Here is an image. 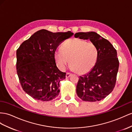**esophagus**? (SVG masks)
<instances>
[{
  "instance_id": "obj_1",
  "label": "esophagus",
  "mask_w": 132,
  "mask_h": 132,
  "mask_svg": "<svg viewBox=\"0 0 132 132\" xmlns=\"http://www.w3.org/2000/svg\"><path fill=\"white\" fill-rule=\"evenodd\" d=\"M71 75H72V74L71 73L67 72L66 73V77H67V78H68V77H70L71 76Z\"/></svg>"
}]
</instances>
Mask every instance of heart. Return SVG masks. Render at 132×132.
<instances>
[{"instance_id":"heart-1","label":"heart","mask_w":132,"mask_h":132,"mask_svg":"<svg viewBox=\"0 0 132 132\" xmlns=\"http://www.w3.org/2000/svg\"><path fill=\"white\" fill-rule=\"evenodd\" d=\"M97 50L91 42L80 38H72L63 43L61 50L55 53V59L61 69H64L69 61L71 69L79 74L89 72L95 65Z\"/></svg>"}]
</instances>
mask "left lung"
<instances>
[{
	"label": "left lung",
	"mask_w": 132,
	"mask_h": 132,
	"mask_svg": "<svg viewBox=\"0 0 132 132\" xmlns=\"http://www.w3.org/2000/svg\"><path fill=\"white\" fill-rule=\"evenodd\" d=\"M74 36L90 39L97 50L95 65L89 73L79 77L77 96L85 101H100L109 95L116 85L119 65L117 50L109 40L94 32H79Z\"/></svg>",
	"instance_id": "obj_1"
}]
</instances>
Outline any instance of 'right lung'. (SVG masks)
Listing matches in <instances>:
<instances>
[{"label": "right lung", "mask_w": 132, "mask_h": 132, "mask_svg": "<svg viewBox=\"0 0 132 132\" xmlns=\"http://www.w3.org/2000/svg\"><path fill=\"white\" fill-rule=\"evenodd\" d=\"M73 35L41 29L16 50V72L22 89L36 100L51 101L59 95L60 82L66 72L57 68L55 53L60 44Z\"/></svg>", "instance_id": "obj_1"}]
</instances>
